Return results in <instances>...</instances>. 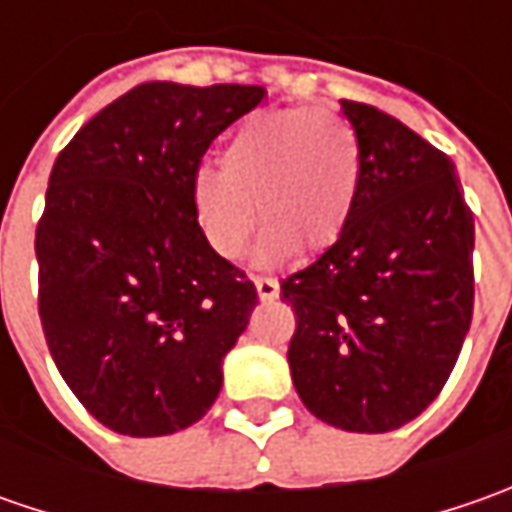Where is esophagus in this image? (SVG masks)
Masks as SVG:
<instances>
[{
	"instance_id": "34e87169",
	"label": "esophagus",
	"mask_w": 512,
	"mask_h": 512,
	"mask_svg": "<svg viewBox=\"0 0 512 512\" xmlns=\"http://www.w3.org/2000/svg\"><path fill=\"white\" fill-rule=\"evenodd\" d=\"M253 285H256V293H259V299H262V302H270V299H276V296H279V282H276V279H270V276H256V279H253Z\"/></svg>"
}]
</instances>
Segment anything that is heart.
Here are the masks:
<instances>
[{
    "instance_id": "heart-1",
    "label": "heart",
    "mask_w": 512,
    "mask_h": 512,
    "mask_svg": "<svg viewBox=\"0 0 512 512\" xmlns=\"http://www.w3.org/2000/svg\"><path fill=\"white\" fill-rule=\"evenodd\" d=\"M362 185V148L353 125L322 110H270L227 139L222 170L193 176L190 202L207 245L239 259L253 239L256 213L267 227L262 262L305 247H333L353 222Z\"/></svg>"
}]
</instances>
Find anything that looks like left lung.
Segmentation results:
<instances>
[{
  "instance_id": "obj_1",
  "label": "left lung",
  "mask_w": 512,
  "mask_h": 512,
  "mask_svg": "<svg viewBox=\"0 0 512 512\" xmlns=\"http://www.w3.org/2000/svg\"><path fill=\"white\" fill-rule=\"evenodd\" d=\"M362 185L342 239L282 279L299 399L350 433L413 422L442 393L473 319V213L450 156L373 105L342 99Z\"/></svg>"
}]
</instances>
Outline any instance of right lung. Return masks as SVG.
Here are the masks:
<instances>
[{"label":"right lung","instance_id":"1","mask_svg":"<svg viewBox=\"0 0 512 512\" xmlns=\"http://www.w3.org/2000/svg\"><path fill=\"white\" fill-rule=\"evenodd\" d=\"M265 96L145 82L56 156L36 225L39 319L73 396L113 433L185 430L222 390L259 296L207 245L190 187L210 142Z\"/></svg>","mask_w":512,"mask_h":512}]
</instances>
